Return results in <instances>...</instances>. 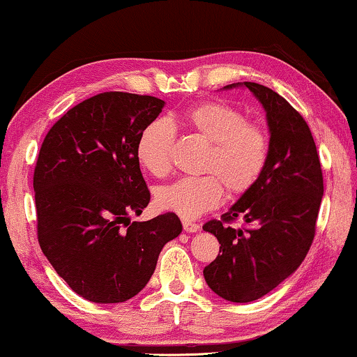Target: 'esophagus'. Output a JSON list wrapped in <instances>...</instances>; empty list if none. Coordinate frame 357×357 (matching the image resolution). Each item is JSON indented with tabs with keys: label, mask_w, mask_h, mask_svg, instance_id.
<instances>
[{
	"label": "esophagus",
	"mask_w": 357,
	"mask_h": 357,
	"mask_svg": "<svg viewBox=\"0 0 357 357\" xmlns=\"http://www.w3.org/2000/svg\"><path fill=\"white\" fill-rule=\"evenodd\" d=\"M182 225H183V229L187 231V233H197V231H200V225L193 223V221H190V220H183Z\"/></svg>",
	"instance_id": "obj_1"
}]
</instances>
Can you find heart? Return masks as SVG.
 Instances as JSON below:
<instances>
[{
  "instance_id": "b5f03b06",
  "label": "heart",
  "mask_w": 357,
  "mask_h": 357,
  "mask_svg": "<svg viewBox=\"0 0 357 357\" xmlns=\"http://www.w3.org/2000/svg\"><path fill=\"white\" fill-rule=\"evenodd\" d=\"M190 131L210 142L200 177H183L157 190L155 200L162 210L182 218H198L223 200L225 184L229 195L251 190L269 160V137L261 126L248 123L239 109L223 101H202L182 114ZM175 142L174 124L165 118L151 121L139 134L136 154L141 165L155 177L170 169Z\"/></svg>"
}]
</instances>
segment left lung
<instances>
[{"mask_svg": "<svg viewBox=\"0 0 357 357\" xmlns=\"http://www.w3.org/2000/svg\"><path fill=\"white\" fill-rule=\"evenodd\" d=\"M244 86L266 109L269 160L257 183L221 220L203 225L221 244L203 275L216 295L234 303L264 297L298 269L313 243L323 197L320 157L302 114L271 88L252 82ZM238 218L247 226L234 230L230 223Z\"/></svg>", "mask_w": 357, "mask_h": 357, "instance_id": "8db88e82", "label": "left lung"}]
</instances>
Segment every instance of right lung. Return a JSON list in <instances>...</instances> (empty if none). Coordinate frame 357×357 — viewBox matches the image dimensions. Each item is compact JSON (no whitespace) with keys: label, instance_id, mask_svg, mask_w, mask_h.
Wrapping results in <instances>:
<instances>
[{"label":"right lung","instance_id":"right-lung-1","mask_svg":"<svg viewBox=\"0 0 357 357\" xmlns=\"http://www.w3.org/2000/svg\"><path fill=\"white\" fill-rule=\"evenodd\" d=\"M165 101L105 91L49 129L34 169L37 239L68 287L95 303L144 289L162 248L182 233L175 213L131 221L151 200L139 169V134Z\"/></svg>","mask_w":357,"mask_h":357}]
</instances>
